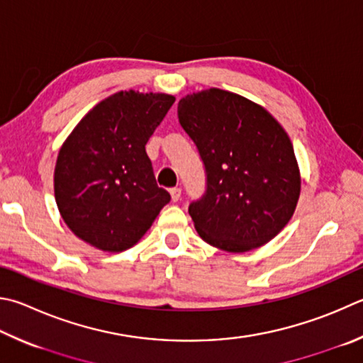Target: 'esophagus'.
I'll return each mask as SVG.
<instances>
[{"mask_svg": "<svg viewBox=\"0 0 363 363\" xmlns=\"http://www.w3.org/2000/svg\"><path fill=\"white\" fill-rule=\"evenodd\" d=\"M169 194H171V200H173L174 203L181 200V189L179 187H173L169 190Z\"/></svg>", "mask_w": 363, "mask_h": 363, "instance_id": "1", "label": "esophagus"}]
</instances>
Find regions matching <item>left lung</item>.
Here are the masks:
<instances>
[{"mask_svg":"<svg viewBox=\"0 0 363 363\" xmlns=\"http://www.w3.org/2000/svg\"><path fill=\"white\" fill-rule=\"evenodd\" d=\"M177 117L206 171V192L189 206L196 232L227 252L267 245L291 220L300 196L284 128L259 104L220 89L184 96Z\"/></svg>","mask_w":363,"mask_h":363,"instance_id":"left-lung-1","label":"left lung"}]
</instances>
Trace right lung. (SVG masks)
<instances>
[{"instance_id": "1", "label": "right lung", "mask_w": 363, "mask_h": 363, "mask_svg": "<svg viewBox=\"0 0 363 363\" xmlns=\"http://www.w3.org/2000/svg\"><path fill=\"white\" fill-rule=\"evenodd\" d=\"M167 94L117 91L89 111L58 152L54 190L63 220L96 249L135 246L169 203L146 144L173 106Z\"/></svg>"}]
</instances>
